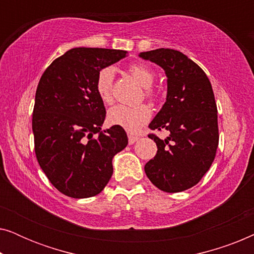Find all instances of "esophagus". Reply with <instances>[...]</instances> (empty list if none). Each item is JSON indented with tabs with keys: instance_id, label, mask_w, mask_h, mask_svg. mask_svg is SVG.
<instances>
[{
	"instance_id": "1",
	"label": "esophagus",
	"mask_w": 254,
	"mask_h": 254,
	"mask_svg": "<svg viewBox=\"0 0 254 254\" xmlns=\"http://www.w3.org/2000/svg\"><path fill=\"white\" fill-rule=\"evenodd\" d=\"M137 140L138 137L135 136V135H131V134L128 135V142H129V144H134Z\"/></svg>"
}]
</instances>
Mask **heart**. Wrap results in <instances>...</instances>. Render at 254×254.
Returning a JSON list of instances; mask_svg holds the SVG:
<instances>
[{
	"instance_id": "heart-1",
	"label": "heart",
	"mask_w": 254,
	"mask_h": 254,
	"mask_svg": "<svg viewBox=\"0 0 254 254\" xmlns=\"http://www.w3.org/2000/svg\"><path fill=\"white\" fill-rule=\"evenodd\" d=\"M128 72L143 86L150 88L154 83L155 75L147 65L142 64H133L128 65ZM112 84H113V69L104 68L98 72L96 78V91L98 97L104 104H111L113 100L112 97ZM145 97L149 99H154L155 95L151 90L145 91ZM151 117L150 107L145 104L128 107L124 105H117L107 112V121L113 126L124 128L130 133H135L143 126Z\"/></svg>"
}]
</instances>
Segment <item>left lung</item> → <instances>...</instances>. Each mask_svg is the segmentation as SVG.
<instances>
[{
    "label": "left lung",
    "mask_w": 254,
    "mask_h": 254,
    "mask_svg": "<svg viewBox=\"0 0 254 254\" xmlns=\"http://www.w3.org/2000/svg\"><path fill=\"white\" fill-rule=\"evenodd\" d=\"M140 58L164 69L166 102L149 125L165 130L164 140L149 134L157 154L144 166L145 175L161 190L183 192L196 185L209 170L218 145L217 107L204 71L182 52L158 48Z\"/></svg>",
    "instance_id": "1"
}]
</instances>
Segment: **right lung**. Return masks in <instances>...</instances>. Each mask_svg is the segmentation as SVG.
Returning a JSON list of instances; mask_svg holds the SVG:
<instances>
[{
  "label": "right lung",
  "instance_id": "right-lung-1",
  "mask_svg": "<svg viewBox=\"0 0 254 254\" xmlns=\"http://www.w3.org/2000/svg\"><path fill=\"white\" fill-rule=\"evenodd\" d=\"M126 55L71 48L41 76L32 116L34 151L48 180L64 195L84 199L102 192L112 177L114 155L128 143L121 127L102 130L106 111L96 91L98 72Z\"/></svg>",
  "mask_w": 254,
  "mask_h": 254
}]
</instances>
